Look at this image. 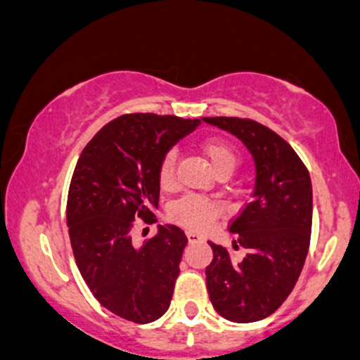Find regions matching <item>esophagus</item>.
I'll list each match as a JSON object with an SVG mask.
<instances>
[{"label": "esophagus", "mask_w": 360, "mask_h": 360, "mask_svg": "<svg viewBox=\"0 0 360 360\" xmlns=\"http://www.w3.org/2000/svg\"><path fill=\"white\" fill-rule=\"evenodd\" d=\"M186 237H188L189 242L203 240V235H200V233H196V232H186Z\"/></svg>", "instance_id": "34e87169"}]
</instances>
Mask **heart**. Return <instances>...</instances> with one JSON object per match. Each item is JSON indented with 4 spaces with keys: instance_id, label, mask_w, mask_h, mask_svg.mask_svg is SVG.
I'll list each match as a JSON object with an SVG mask.
<instances>
[{
    "instance_id": "1",
    "label": "heart",
    "mask_w": 360,
    "mask_h": 360,
    "mask_svg": "<svg viewBox=\"0 0 360 360\" xmlns=\"http://www.w3.org/2000/svg\"><path fill=\"white\" fill-rule=\"evenodd\" d=\"M203 155L217 176L232 174L238 164L237 150L220 139H208L200 146ZM159 184L162 189H172L176 184V154L167 152L159 164ZM218 208L210 200L201 196H184L169 210V217L176 223L191 230H206L213 225Z\"/></svg>"
}]
</instances>
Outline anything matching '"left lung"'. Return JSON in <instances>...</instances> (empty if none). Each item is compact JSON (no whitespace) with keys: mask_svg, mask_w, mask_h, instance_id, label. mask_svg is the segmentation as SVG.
<instances>
[{"mask_svg":"<svg viewBox=\"0 0 360 360\" xmlns=\"http://www.w3.org/2000/svg\"><path fill=\"white\" fill-rule=\"evenodd\" d=\"M201 120L242 140L255 164L250 201L230 223L233 249L240 245L247 254L233 260L225 247L208 242L213 260L206 267V288L223 318L259 321L286 301L304 266L311 237V179L298 154L271 128L249 118Z\"/></svg>","mask_w":360,"mask_h":360,"instance_id":"obj_1","label":"left lung"}]
</instances>
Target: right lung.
Here are the masks:
<instances>
[{
  "label": "right lung",
  "mask_w": 360,
  "mask_h": 360,
  "mask_svg": "<svg viewBox=\"0 0 360 360\" xmlns=\"http://www.w3.org/2000/svg\"><path fill=\"white\" fill-rule=\"evenodd\" d=\"M201 123L172 115L130 113L91 139L69 186V238L82 279L115 315L150 323L167 311L188 238L159 225L137 245L135 218L150 221L159 206L157 172L174 143Z\"/></svg>",
  "instance_id": "right-lung-1"
}]
</instances>
